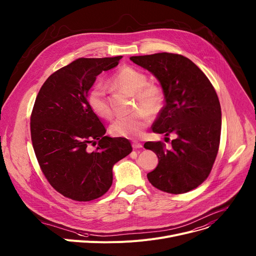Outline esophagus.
<instances>
[{"instance_id": "esophagus-1", "label": "esophagus", "mask_w": 256, "mask_h": 256, "mask_svg": "<svg viewBox=\"0 0 256 256\" xmlns=\"http://www.w3.org/2000/svg\"><path fill=\"white\" fill-rule=\"evenodd\" d=\"M132 146L134 149H139V148H142V143H140L139 141H132Z\"/></svg>"}]
</instances>
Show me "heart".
<instances>
[{
	"label": "heart",
	"mask_w": 256,
	"mask_h": 256,
	"mask_svg": "<svg viewBox=\"0 0 256 256\" xmlns=\"http://www.w3.org/2000/svg\"><path fill=\"white\" fill-rule=\"evenodd\" d=\"M115 88L134 94L136 107L140 108L128 116L116 118L110 126L114 137L137 138L150 122V114L160 111L164 105V92L160 85L147 83V77L132 66H124L111 80ZM88 105L94 114L100 118H110L112 110L105 90L96 85L88 94Z\"/></svg>",
	"instance_id": "heart-1"
}]
</instances>
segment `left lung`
<instances>
[{
  "label": "left lung",
  "mask_w": 256,
  "mask_h": 256,
  "mask_svg": "<svg viewBox=\"0 0 256 256\" xmlns=\"http://www.w3.org/2000/svg\"><path fill=\"white\" fill-rule=\"evenodd\" d=\"M130 60L162 85L166 104L152 130L176 134L171 149L162 142L144 144L158 158L147 178L164 192L192 190L209 176L219 148L221 108L213 85L194 62L180 54L162 52Z\"/></svg>",
  "instance_id": "1"
}]
</instances>
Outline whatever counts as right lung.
Returning a JSON list of instances; mask_svg holds the SVG:
<instances>
[{"mask_svg":"<svg viewBox=\"0 0 256 256\" xmlns=\"http://www.w3.org/2000/svg\"><path fill=\"white\" fill-rule=\"evenodd\" d=\"M122 56L80 58L50 75L36 98L30 137L42 172L64 196L88 202L112 185L113 166L128 156L126 138H110L88 105L96 76L115 68ZM90 144H96L90 152Z\"/></svg>","mask_w":256,"mask_h":256,"instance_id":"add662e5","label":"right lung"}]
</instances>
